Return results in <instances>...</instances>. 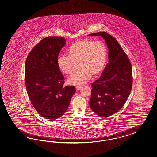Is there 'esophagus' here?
<instances>
[{
  "instance_id": "34e87169",
  "label": "esophagus",
  "mask_w": 157,
  "mask_h": 157,
  "mask_svg": "<svg viewBox=\"0 0 157 157\" xmlns=\"http://www.w3.org/2000/svg\"><path fill=\"white\" fill-rule=\"evenodd\" d=\"M75 88H76V90H77V91H79V90H80V87L79 86H77L75 87Z\"/></svg>"
}]
</instances>
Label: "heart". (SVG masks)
<instances>
[{"mask_svg": "<svg viewBox=\"0 0 157 157\" xmlns=\"http://www.w3.org/2000/svg\"><path fill=\"white\" fill-rule=\"evenodd\" d=\"M68 56L59 55L57 65L66 75L73 73L75 64L79 69L67 79L70 85L80 86L87 83L91 75L97 77L103 71L107 62L108 50L104 42L82 39L73 44L67 49Z\"/></svg>", "mask_w": 157, "mask_h": 157, "instance_id": "heart-1", "label": "heart"}]
</instances>
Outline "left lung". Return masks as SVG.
Returning a JSON list of instances; mask_svg holds the SVG:
<instances>
[{
    "mask_svg": "<svg viewBox=\"0 0 157 157\" xmlns=\"http://www.w3.org/2000/svg\"><path fill=\"white\" fill-rule=\"evenodd\" d=\"M90 36L103 37L108 48V63L101 75L91 84L90 105L96 114L107 117L117 112L125 103L133 84L129 59L119 42L105 32Z\"/></svg>",
    "mask_w": 157,
    "mask_h": 157,
    "instance_id": "8db88e82",
    "label": "left lung"
}]
</instances>
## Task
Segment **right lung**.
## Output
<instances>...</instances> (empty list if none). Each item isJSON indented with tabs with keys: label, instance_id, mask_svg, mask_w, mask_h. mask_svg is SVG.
Segmentation results:
<instances>
[{
	"label": "right lung",
	"instance_id": "add662e5",
	"mask_svg": "<svg viewBox=\"0 0 157 157\" xmlns=\"http://www.w3.org/2000/svg\"><path fill=\"white\" fill-rule=\"evenodd\" d=\"M66 40L61 37L43 38L31 50L25 62V82L31 103L42 117L54 120L67 109L76 91L63 87L65 78L57 59Z\"/></svg>",
	"mask_w": 157,
	"mask_h": 157
}]
</instances>
